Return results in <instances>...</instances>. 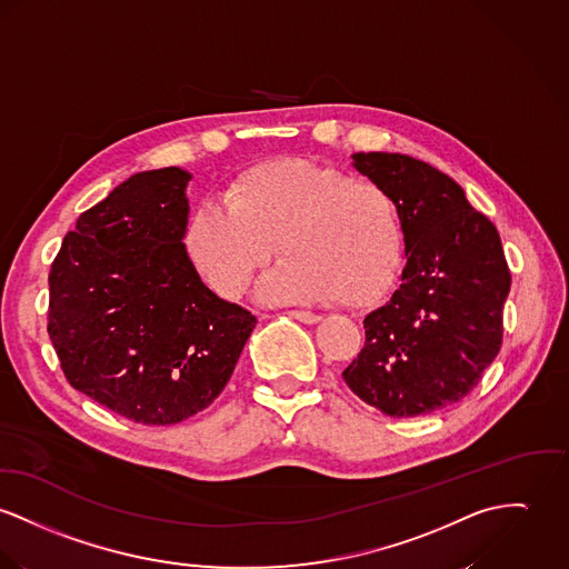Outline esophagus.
<instances>
[{"mask_svg": "<svg viewBox=\"0 0 569 569\" xmlns=\"http://www.w3.org/2000/svg\"><path fill=\"white\" fill-rule=\"evenodd\" d=\"M290 316L297 318V320L303 322V325H316V322H320V316H316V313H311V311H299V309H295V311H290Z\"/></svg>", "mask_w": 569, "mask_h": 569, "instance_id": "esophagus-1", "label": "esophagus"}]
</instances>
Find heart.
<instances>
[{
	"mask_svg": "<svg viewBox=\"0 0 569 569\" xmlns=\"http://www.w3.org/2000/svg\"><path fill=\"white\" fill-rule=\"evenodd\" d=\"M286 260L260 283L270 303H370L390 281L400 222L390 192L327 164L277 158L244 169L222 203L199 206L181 247L197 274L222 299H238L274 253Z\"/></svg>",
	"mask_w": 569,
	"mask_h": 569,
	"instance_id": "1",
	"label": "heart"
}]
</instances>
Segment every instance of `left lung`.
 Returning a JSON list of instances; mask_svg holds the SVG:
<instances>
[{
    "instance_id": "8db88e82",
    "label": "left lung",
    "mask_w": 569,
    "mask_h": 569,
    "mask_svg": "<svg viewBox=\"0 0 569 569\" xmlns=\"http://www.w3.org/2000/svg\"><path fill=\"white\" fill-rule=\"evenodd\" d=\"M350 158L390 192L407 262L388 303L363 318V349L342 377L392 418L433 413L472 392L500 350L511 290L502 242L436 167L386 151Z\"/></svg>"
}]
</instances>
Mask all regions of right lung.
<instances>
[{
	"label": "right lung",
	"mask_w": 569,
	"mask_h": 569,
	"mask_svg": "<svg viewBox=\"0 0 569 569\" xmlns=\"http://www.w3.org/2000/svg\"><path fill=\"white\" fill-rule=\"evenodd\" d=\"M190 179L177 167L126 179L80 214L49 272L47 331L67 381L140 425L212 405L258 322L183 253Z\"/></svg>",
	"instance_id": "obj_1"
}]
</instances>
